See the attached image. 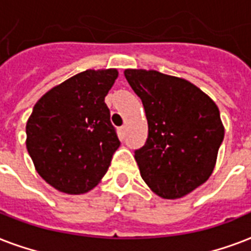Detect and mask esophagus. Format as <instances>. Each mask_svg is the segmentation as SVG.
Segmentation results:
<instances>
[{
  "label": "esophagus",
  "instance_id": "1",
  "mask_svg": "<svg viewBox=\"0 0 251 251\" xmlns=\"http://www.w3.org/2000/svg\"><path fill=\"white\" fill-rule=\"evenodd\" d=\"M119 132L122 137H126V135H127V127H126V126H122V127L119 128Z\"/></svg>",
  "mask_w": 251,
  "mask_h": 251
}]
</instances>
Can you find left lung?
<instances>
[{
    "label": "left lung",
    "instance_id": "8db88e82",
    "mask_svg": "<svg viewBox=\"0 0 251 251\" xmlns=\"http://www.w3.org/2000/svg\"><path fill=\"white\" fill-rule=\"evenodd\" d=\"M124 75L148 120L147 141L135 151L141 178L164 199L187 195L212 174L224 140L216 103L183 78L144 69Z\"/></svg>",
    "mask_w": 251,
    "mask_h": 251
}]
</instances>
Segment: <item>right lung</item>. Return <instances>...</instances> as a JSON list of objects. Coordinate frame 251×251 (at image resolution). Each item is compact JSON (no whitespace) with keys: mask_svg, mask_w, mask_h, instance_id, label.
<instances>
[{"mask_svg":"<svg viewBox=\"0 0 251 251\" xmlns=\"http://www.w3.org/2000/svg\"><path fill=\"white\" fill-rule=\"evenodd\" d=\"M116 69L85 71L46 93L26 124V147L39 176L52 187L78 195L95 187L120 141L104 97Z\"/></svg>","mask_w":251,"mask_h":251,"instance_id":"right-lung-1","label":"right lung"}]
</instances>
